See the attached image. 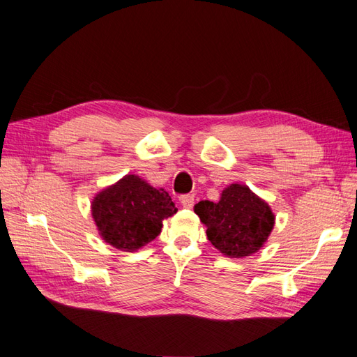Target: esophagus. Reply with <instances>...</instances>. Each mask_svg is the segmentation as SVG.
Listing matches in <instances>:
<instances>
[{
	"mask_svg": "<svg viewBox=\"0 0 357 357\" xmlns=\"http://www.w3.org/2000/svg\"><path fill=\"white\" fill-rule=\"evenodd\" d=\"M180 202H181L183 207L192 208L193 207V202H195V195H193V193H186V195H181L180 197Z\"/></svg>",
	"mask_w": 357,
	"mask_h": 357,
	"instance_id": "esophagus-1",
	"label": "esophagus"
}]
</instances>
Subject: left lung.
Returning <instances> with one entry per match:
<instances>
[{"label":"left lung","instance_id":"left-lung-1","mask_svg":"<svg viewBox=\"0 0 357 357\" xmlns=\"http://www.w3.org/2000/svg\"><path fill=\"white\" fill-rule=\"evenodd\" d=\"M195 213L207 226L210 243L229 257L256 253L274 226V214L268 204L241 185L222 192L219 202L199 201Z\"/></svg>","mask_w":357,"mask_h":357}]
</instances>
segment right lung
Masks as SVG:
<instances>
[{
    "label": "right lung",
    "instance_id": "right-lung-1",
    "mask_svg": "<svg viewBox=\"0 0 357 357\" xmlns=\"http://www.w3.org/2000/svg\"><path fill=\"white\" fill-rule=\"evenodd\" d=\"M176 213L165 189H155L134 174L125 176L92 201V215L102 240L125 252L153 241L162 220Z\"/></svg>",
    "mask_w": 357,
    "mask_h": 357
}]
</instances>
